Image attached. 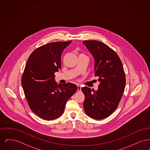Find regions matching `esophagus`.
Masks as SVG:
<instances>
[{
  "label": "esophagus",
  "instance_id": "obj_1",
  "mask_svg": "<svg viewBox=\"0 0 150 150\" xmlns=\"http://www.w3.org/2000/svg\"><path fill=\"white\" fill-rule=\"evenodd\" d=\"M81 88L80 86H78V92H81Z\"/></svg>",
  "mask_w": 150,
  "mask_h": 150
}]
</instances>
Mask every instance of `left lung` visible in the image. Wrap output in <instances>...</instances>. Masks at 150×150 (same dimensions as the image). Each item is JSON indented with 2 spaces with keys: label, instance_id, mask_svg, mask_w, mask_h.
Listing matches in <instances>:
<instances>
[{
  "label": "left lung",
  "instance_id": "1",
  "mask_svg": "<svg viewBox=\"0 0 150 150\" xmlns=\"http://www.w3.org/2000/svg\"><path fill=\"white\" fill-rule=\"evenodd\" d=\"M83 43L94 58V76H98L100 82L97 91L87 86L81 88L84 109L90 117L103 119L114 112L121 100L126 83L124 68L118 55L106 44L97 40Z\"/></svg>",
  "mask_w": 150,
  "mask_h": 150
}]
</instances>
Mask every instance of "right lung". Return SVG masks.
Listing matches in <instances>:
<instances>
[{"mask_svg":"<svg viewBox=\"0 0 150 150\" xmlns=\"http://www.w3.org/2000/svg\"><path fill=\"white\" fill-rule=\"evenodd\" d=\"M71 42H53L36 48L22 74V86L29 107L44 120H54L63 114L67 101L78 89L70 83L58 85L54 75L61 69L63 50Z\"/></svg>","mask_w":150,"mask_h":150,"instance_id":"1","label":"right lung"}]
</instances>
